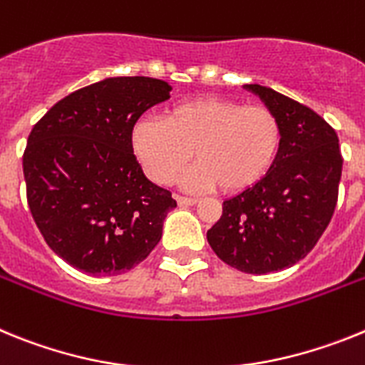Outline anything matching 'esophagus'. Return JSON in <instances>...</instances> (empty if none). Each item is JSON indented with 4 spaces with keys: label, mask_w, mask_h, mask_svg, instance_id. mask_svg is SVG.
Segmentation results:
<instances>
[{
    "label": "esophagus",
    "mask_w": 365,
    "mask_h": 365,
    "mask_svg": "<svg viewBox=\"0 0 365 365\" xmlns=\"http://www.w3.org/2000/svg\"><path fill=\"white\" fill-rule=\"evenodd\" d=\"M176 202L180 205H195L198 204V198H192V196H176Z\"/></svg>",
    "instance_id": "obj_1"
}]
</instances>
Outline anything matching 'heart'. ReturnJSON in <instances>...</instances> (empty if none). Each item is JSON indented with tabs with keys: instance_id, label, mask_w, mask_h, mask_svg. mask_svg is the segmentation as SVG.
Segmentation results:
<instances>
[{
	"instance_id": "1",
	"label": "heart",
	"mask_w": 365,
	"mask_h": 365,
	"mask_svg": "<svg viewBox=\"0 0 365 365\" xmlns=\"http://www.w3.org/2000/svg\"><path fill=\"white\" fill-rule=\"evenodd\" d=\"M283 145V128L270 108L200 97L170 106L165 123L138 117L130 147L152 182L169 185L195 154L198 163L183 176L189 189L240 192L270 173Z\"/></svg>"
}]
</instances>
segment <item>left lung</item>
Wrapping results in <instances>:
<instances>
[{"mask_svg": "<svg viewBox=\"0 0 365 365\" xmlns=\"http://www.w3.org/2000/svg\"><path fill=\"white\" fill-rule=\"evenodd\" d=\"M277 115L283 145L257 185L222 204L207 242L244 274H270L307 257L338 202L341 152L334 128L314 110L272 88L246 84Z\"/></svg>", "mask_w": 365, "mask_h": 365, "instance_id": "8db88e82", "label": "left lung"}]
</instances>
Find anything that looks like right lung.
Returning <instances> with one entry per match:
<instances>
[{
    "label": "right lung",
    "mask_w": 365,
    "mask_h": 365,
    "mask_svg": "<svg viewBox=\"0 0 365 365\" xmlns=\"http://www.w3.org/2000/svg\"><path fill=\"white\" fill-rule=\"evenodd\" d=\"M170 90L160 78H104L58 101L31 130V213L49 248L78 270L125 274L160 242L176 200L143 174L130 128Z\"/></svg>",
    "instance_id": "add662e5"
}]
</instances>
